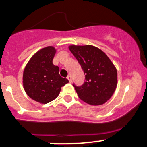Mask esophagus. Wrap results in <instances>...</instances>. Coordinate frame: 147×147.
Wrapping results in <instances>:
<instances>
[{
	"mask_svg": "<svg viewBox=\"0 0 147 147\" xmlns=\"http://www.w3.org/2000/svg\"><path fill=\"white\" fill-rule=\"evenodd\" d=\"M67 78H68V80L69 81L70 83H71V82H72V78H71V76H67Z\"/></svg>",
	"mask_w": 147,
	"mask_h": 147,
	"instance_id": "esophagus-1",
	"label": "esophagus"
}]
</instances>
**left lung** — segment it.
Masks as SVG:
<instances>
[{
    "instance_id": "left-lung-1",
    "label": "left lung",
    "mask_w": 147,
    "mask_h": 147,
    "mask_svg": "<svg viewBox=\"0 0 147 147\" xmlns=\"http://www.w3.org/2000/svg\"><path fill=\"white\" fill-rule=\"evenodd\" d=\"M85 74L82 86L73 84L82 100L93 106L102 105L111 98L117 86V70L107 54L92 45H70Z\"/></svg>"
}]
</instances>
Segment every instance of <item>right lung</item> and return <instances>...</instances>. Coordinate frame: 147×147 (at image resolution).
<instances>
[{
    "instance_id": "right-lung-1",
    "label": "right lung",
    "mask_w": 147,
    "mask_h": 147,
    "mask_svg": "<svg viewBox=\"0 0 147 147\" xmlns=\"http://www.w3.org/2000/svg\"><path fill=\"white\" fill-rule=\"evenodd\" d=\"M55 53L52 46L40 49L31 57L23 71L24 90L30 98L43 104L57 98L62 87L69 82L53 64Z\"/></svg>"
}]
</instances>
